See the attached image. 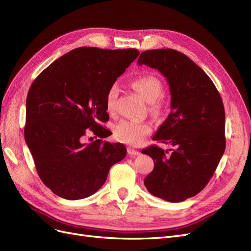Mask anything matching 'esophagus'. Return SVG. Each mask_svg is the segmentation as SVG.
Returning <instances> with one entry per match:
<instances>
[{
	"mask_svg": "<svg viewBox=\"0 0 251 251\" xmlns=\"http://www.w3.org/2000/svg\"><path fill=\"white\" fill-rule=\"evenodd\" d=\"M127 153L130 156H138L140 154V151L137 150H134L132 148H127Z\"/></svg>",
	"mask_w": 251,
	"mask_h": 251,
	"instance_id": "obj_1",
	"label": "esophagus"
}]
</instances>
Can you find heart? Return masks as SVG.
Segmentation results:
<instances>
[{"label": "heart", "mask_w": 251, "mask_h": 251, "mask_svg": "<svg viewBox=\"0 0 251 251\" xmlns=\"http://www.w3.org/2000/svg\"><path fill=\"white\" fill-rule=\"evenodd\" d=\"M132 87L143 97L144 100L153 103L154 110L159 108L158 100L163 93L160 79L151 74L141 75L132 81ZM117 96L118 87L114 83L109 88L105 95V108L109 113H113L115 110ZM151 132V126L149 124L137 123L133 120H121L114 126L115 138L120 142L131 144V146H138Z\"/></svg>", "instance_id": "b5f03b06"}]
</instances>
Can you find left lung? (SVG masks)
<instances>
[{"instance_id":"8db88e82","label":"left lung","mask_w":251,"mask_h":251,"mask_svg":"<svg viewBox=\"0 0 251 251\" xmlns=\"http://www.w3.org/2000/svg\"><path fill=\"white\" fill-rule=\"evenodd\" d=\"M137 64L157 69L169 82L172 111L153 140L175 147L170 155L157 146L141 151L155 164L144 185L158 198L182 202L206 186L224 154L222 98L208 75L177 50L144 51Z\"/></svg>"}]
</instances>
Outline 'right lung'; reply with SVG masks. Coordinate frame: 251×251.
Here are the masks:
<instances>
[{
    "label": "right lung",
    "mask_w": 251,
    "mask_h": 251,
    "mask_svg": "<svg viewBox=\"0 0 251 251\" xmlns=\"http://www.w3.org/2000/svg\"><path fill=\"white\" fill-rule=\"evenodd\" d=\"M139 55L136 49L76 48L47 67L32 82L26 100L25 141L44 184L68 200L95 194L111 166L123 160V143L96 139L110 136L109 88Z\"/></svg>",
    "instance_id": "add662e5"
}]
</instances>
